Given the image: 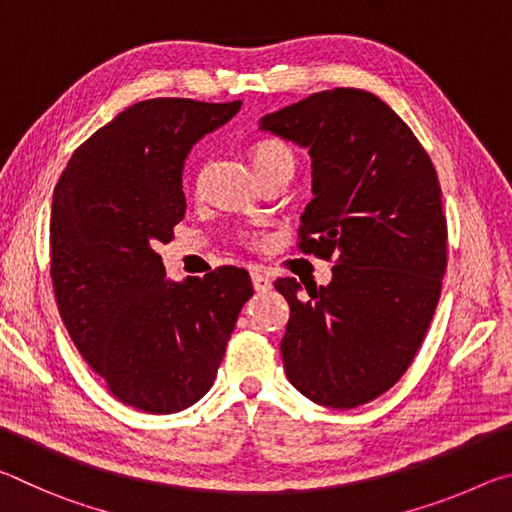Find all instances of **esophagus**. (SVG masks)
I'll return each instance as SVG.
<instances>
[{
	"label": "esophagus",
	"instance_id": "esophagus-1",
	"mask_svg": "<svg viewBox=\"0 0 512 512\" xmlns=\"http://www.w3.org/2000/svg\"><path fill=\"white\" fill-rule=\"evenodd\" d=\"M250 277H253V287H255V291H259V293H262V291H268V289L273 287V284H271V277H268V275H266L259 266H255L253 271H250Z\"/></svg>",
	"mask_w": 512,
	"mask_h": 512
}]
</instances>
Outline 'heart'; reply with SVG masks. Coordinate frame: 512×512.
I'll return each mask as SVG.
<instances>
[{
  "instance_id": "1",
  "label": "heart",
  "mask_w": 512,
  "mask_h": 512,
  "mask_svg": "<svg viewBox=\"0 0 512 512\" xmlns=\"http://www.w3.org/2000/svg\"><path fill=\"white\" fill-rule=\"evenodd\" d=\"M250 158H253V164L257 171H262L266 167H273V164H293L296 167V155H293V149L289 144H284L280 140H264L257 142L250 151ZM257 237L248 235L246 241L253 244Z\"/></svg>"
}]
</instances>
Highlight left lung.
<instances>
[{
    "mask_svg": "<svg viewBox=\"0 0 512 512\" xmlns=\"http://www.w3.org/2000/svg\"><path fill=\"white\" fill-rule=\"evenodd\" d=\"M259 128L309 149L314 198L300 250L334 259L327 287L282 277L291 316L280 343L298 391L329 409L386 393L420 350L447 268L436 169L418 137L366 90L316 92Z\"/></svg>",
    "mask_w": 512,
    "mask_h": 512,
    "instance_id": "1",
    "label": "left lung"
}]
</instances>
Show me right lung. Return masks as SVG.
Returning a JSON list of instances; mask_svg holds the SVG:
<instances>
[{
    "mask_svg": "<svg viewBox=\"0 0 512 512\" xmlns=\"http://www.w3.org/2000/svg\"><path fill=\"white\" fill-rule=\"evenodd\" d=\"M239 108L133 103L74 151L54 189L49 246L60 318L108 391L146 413L183 411L210 391L253 296L246 268L171 282L155 253L185 216L187 153Z\"/></svg>",
    "mask_w": 512,
    "mask_h": 512,
    "instance_id": "obj_1",
    "label": "right lung"
}]
</instances>
